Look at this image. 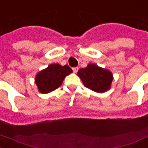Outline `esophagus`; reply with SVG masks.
Returning <instances> with one entry per match:
<instances>
[{"mask_svg": "<svg viewBox=\"0 0 148 148\" xmlns=\"http://www.w3.org/2000/svg\"><path fill=\"white\" fill-rule=\"evenodd\" d=\"M72 70H73V72H74V73H77L78 71V68L77 67H74V68H72Z\"/></svg>", "mask_w": 148, "mask_h": 148, "instance_id": "obj_1", "label": "esophagus"}]
</instances>
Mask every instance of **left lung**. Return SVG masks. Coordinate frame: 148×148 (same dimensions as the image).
<instances>
[{
  "label": "left lung",
  "mask_w": 148,
  "mask_h": 148,
  "mask_svg": "<svg viewBox=\"0 0 148 148\" xmlns=\"http://www.w3.org/2000/svg\"><path fill=\"white\" fill-rule=\"evenodd\" d=\"M77 75L86 87L97 93H103L110 88L112 74L109 71L90 64L85 68H80Z\"/></svg>",
  "instance_id": "left-lung-1"
}]
</instances>
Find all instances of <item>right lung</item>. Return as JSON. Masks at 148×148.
I'll use <instances>...</instances> for the list:
<instances>
[{
  "instance_id": "right-lung-1",
  "label": "right lung",
  "mask_w": 148,
  "mask_h": 148,
  "mask_svg": "<svg viewBox=\"0 0 148 148\" xmlns=\"http://www.w3.org/2000/svg\"><path fill=\"white\" fill-rule=\"evenodd\" d=\"M71 73L72 70L69 66L52 64L38 73L35 80L41 93H48L58 88L64 77Z\"/></svg>"
}]
</instances>
